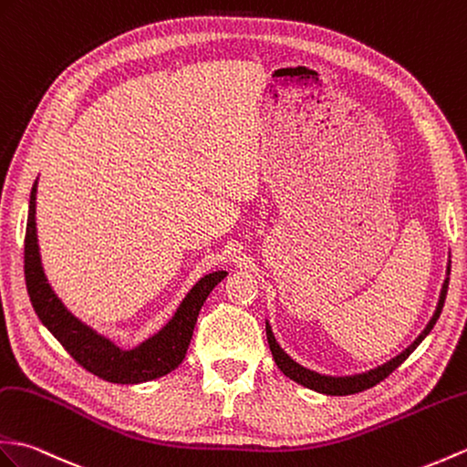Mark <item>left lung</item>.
Wrapping results in <instances>:
<instances>
[{
    "label": "left lung",
    "mask_w": 467,
    "mask_h": 467,
    "mask_svg": "<svg viewBox=\"0 0 467 467\" xmlns=\"http://www.w3.org/2000/svg\"><path fill=\"white\" fill-rule=\"evenodd\" d=\"M450 268H451V260L448 258V266H446V280H443L441 290H440V298H438V305L436 310H433L430 322L426 324V328L420 332L418 338L411 342L406 350L400 352L398 356L389 358L388 362L380 364L372 368V370H366L360 374H350V376H328V374H318L314 370H308V368L300 366L296 360H292V358L280 348V344L276 342L273 328H270V324L266 322V338H268V346H270V352H273V358L276 366L280 368V372L285 376H288L290 380H295L296 384L305 386L308 389H314V392L318 394H327V396H348V394H358V392H364V389L376 386L378 382H382L386 376L392 374L396 368L402 364L406 358L414 352L420 342L426 338V336L431 332L433 324L438 322L441 308H443V302H446V295H448V285H450Z\"/></svg>",
    "instance_id": "left-lung-1"
}]
</instances>
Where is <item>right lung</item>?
<instances>
[{"instance_id":"obj_1","label":"right lung","mask_w":467,"mask_h":467,"mask_svg":"<svg viewBox=\"0 0 467 467\" xmlns=\"http://www.w3.org/2000/svg\"><path fill=\"white\" fill-rule=\"evenodd\" d=\"M36 194L37 179L29 194L24 268L29 300L43 327L56 336L63 348L73 356L75 362L81 364L87 372L99 376L107 382L140 384L175 370L182 362L184 354H187L194 324H197L204 300L229 273L226 270H214L211 275H204L187 292V296L182 298L177 312L172 314V318L165 327L137 344L135 348L125 350L107 336L87 327L73 312H69L47 283L37 244Z\"/></svg>"}]
</instances>
